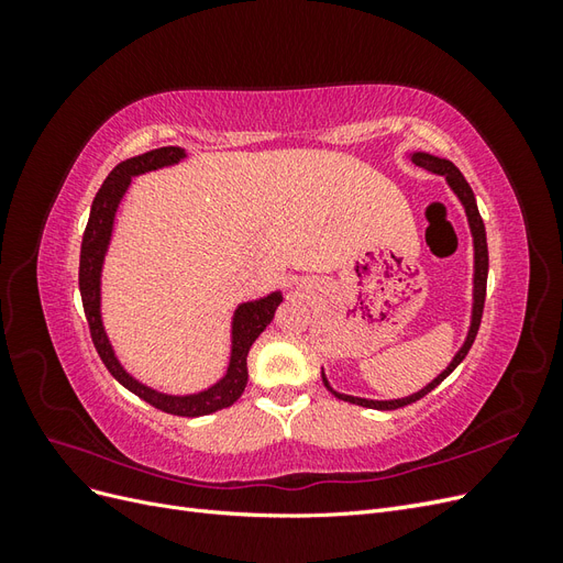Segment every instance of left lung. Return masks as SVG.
<instances>
[{"label":"left lung","instance_id":"left-lung-1","mask_svg":"<svg viewBox=\"0 0 563 563\" xmlns=\"http://www.w3.org/2000/svg\"><path fill=\"white\" fill-rule=\"evenodd\" d=\"M411 162L420 168H424V172L430 174H437V176H444L449 187L453 190V195L460 199V203H463L465 209V216H467V223H470V232H472V244H474V279H472V319H470V329H467V338L463 347H460L455 352V356L451 360V364L439 373V376L424 385L422 389L413 391V395L408 397H401V399H387V401H378V399H362V397H352V395H343V391H335L327 376H323L321 371V380L323 385H327V389L331 391L333 397L343 399V401H350V404H356V406H364V408H376V411H395V408H401V406H408L413 404L418 399H422L428 391H432L441 380H446L451 373L455 371V366L465 360L474 338H476V331H479V323H482V314H484V300H486V277H488V246H486V228H484V220L479 216V209H476V199H474V192L470 183L465 180V176L457 172V166L449 159H441V157H434L430 155V152H411Z\"/></svg>","mask_w":563,"mask_h":563}]
</instances>
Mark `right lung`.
Listing matches in <instances>:
<instances>
[{"label":"right lung","mask_w":563,"mask_h":563,"mask_svg":"<svg viewBox=\"0 0 563 563\" xmlns=\"http://www.w3.org/2000/svg\"><path fill=\"white\" fill-rule=\"evenodd\" d=\"M185 157L187 155L183 147L168 145V147L150 150L145 155L131 157L112 168L91 203L89 223L81 236L79 294L84 302V314H87V321H89L91 340L100 354V360H103V364L112 373V378L117 383H122L129 391H133L135 397H141L143 401L159 408L164 413L199 418V416L216 413L220 408H228L242 397L249 380V368H246L249 350L255 343V338L265 331L267 323L275 319V312L284 300L282 291H272L265 298L236 305L234 317H232V350H230V364H228L225 376L207 389L195 391V395H183V397L164 395V391L152 389L135 380L131 373H126V368L117 360L103 327V317H100V275H103V261L112 240L119 201H122V197L126 195L131 178L147 172H157V168H164V166H174Z\"/></svg>","instance_id":"add662e5"}]
</instances>
